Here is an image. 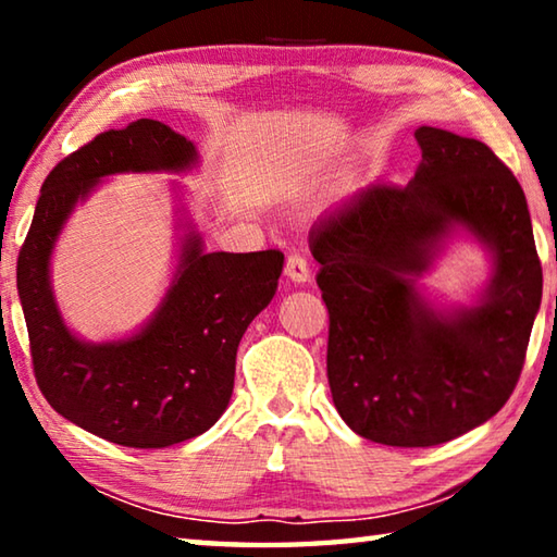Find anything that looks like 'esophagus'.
I'll list each match as a JSON object with an SVG mask.
<instances>
[{
    "mask_svg": "<svg viewBox=\"0 0 557 557\" xmlns=\"http://www.w3.org/2000/svg\"><path fill=\"white\" fill-rule=\"evenodd\" d=\"M285 275L292 282H307L309 280V262L301 256H297V252H292L285 262Z\"/></svg>",
    "mask_w": 557,
    "mask_h": 557,
    "instance_id": "34e87169",
    "label": "esophagus"
}]
</instances>
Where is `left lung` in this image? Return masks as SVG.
Masks as SVG:
<instances>
[{"label": "left lung", "mask_w": 557, "mask_h": 557, "mask_svg": "<svg viewBox=\"0 0 557 557\" xmlns=\"http://www.w3.org/2000/svg\"><path fill=\"white\" fill-rule=\"evenodd\" d=\"M408 186L371 184L319 223L309 248L329 309L326 375L356 435L432 447L484 425L521 375L543 270L521 184L484 143L418 127ZM465 232L493 258L474 306L437 308L417 280Z\"/></svg>", "instance_id": "1"}]
</instances>
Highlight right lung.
Listing matches in <instances>:
<instances>
[{"mask_svg":"<svg viewBox=\"0 0 557 557\" xmlns=\"http://www.w3.org/2000/svg\"><path fill=\"white\" fill-rule=\"evenodd\" d=\"M196 145L159 120L102 132L53 166L16 262V289L36 383L73 425L135 449L203 435L228 408L238 344L277 292L285 256L206 252L178 209L176 270L154 314L135 334L92 344L63 322L51 287L55 240L73 209L115 174H188Z\"/></svg>","mask_w":557,"mask_h":557,"instance_id":"right-lung-1","label":"right lung"}]
</instances>
